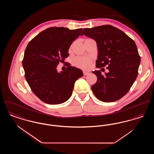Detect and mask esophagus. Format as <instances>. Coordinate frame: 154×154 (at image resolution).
Segmentation results:
<instances>
[{"label":"esophagus","instance_id":"obj_1","mask_svg":"<svg viewBox=\"0 0 154 154\" xmlns=\"http://www.w3.org/2000/svg\"><path fill=\"white\" fill-rule=\"evenodd\" d=\"M89 73H90L89 72H87V71H84V72H83V74H84V75H88Z\"/></svg>","mask_w":154,"mask_h":154}]
</instances>
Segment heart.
I'll use <instances>...</instances> for the list:
<instances>
[{"instance_id":"heart-1","label":"heart","mask_w":154,"mask_h":154,"mask_svg":"<svg viewBox=\"0 0 154 154\" xmlns=\"http://www.w3.org/2000/svg\"><path fill=\"white\" fill-rule=\"evenodd\" d=\"M74 63L81 68H87L91 63V59L87 57H77L74 59Z\"/></svg>"}]
</instances>
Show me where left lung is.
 Segmentation results:
<instances>
[{"instance_id":"1","label":"left lung","mask_w":154,"mask_h":154,"mask_svg":"<svg viewBox=\"0 0 154 154\" xmlns=\"http://www.w3.org/2000/svg\"><path fill=\"white\" fill-rule=\"evenodd\" d=\"M95 40L98 55L96 67L108 66L109 73L92 72L97 82L91 87L96 97L103 102L117 101L125 95L136 80L140 63L134 42L122 30L106 25L85 28L81 36Z\"/></svg>"}]
</instances>
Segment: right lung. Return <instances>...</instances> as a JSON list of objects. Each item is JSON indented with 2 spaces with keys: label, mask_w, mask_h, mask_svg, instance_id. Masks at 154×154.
Masks as SVG:
<instances>
[{
  "label": "right lung",
  "mask_w": 154,
  "mask_h": 154,
  "mask_svg": "<svg viewBox=\"0 0 154 154\" xmlns=\"http://www.w3.org/2000/svg\"><path fill=\"white\" fill-rule=\"evenodd\" d=\"M82 30L52 27L28 44L22 61L25 77L33 92L43 102H66L72 95L75 82L83 75L82 70L75 67L69 66L60 72L57 69L59 62L69 56L70 46Z\"/></svg>",
  "instance_id": "obj_1"
}]
</instances>
